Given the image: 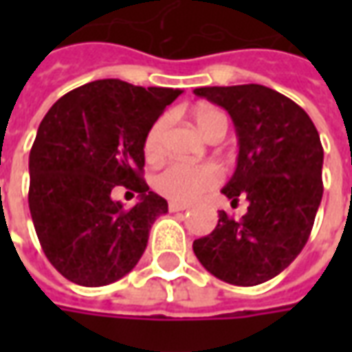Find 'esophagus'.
<instances>
[{
    "label": "esophagus",
    "instance_id": "esophagus-1",
    "mask_svg": "<svg viewBox=\"0 0 352 352\" xmlns=\"http://www.w3.org/2000/svg\"><path fill=\"white\" fill-rule=\"evenodd\" d=\"M169 211H173V213H177V211H184V209H188V204H181V201H169Z\"/></svg>",
    "mask_w": 352,
    "mask_h": 352
}]
</instances>
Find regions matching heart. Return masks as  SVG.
I'll list each match as a JSON object with an SVG mask.
<instances>
[{"label": "heart", "instance_id": "obj_1", "mask_svg": "<svg viewBox=\"0 0 352 352\" xmlns=\"http://www.w3.org/2000/svg\"><path fill=\"white\" fill-rule=\"evenodd\" d=\"M198 130L207 139L214 135H224L228 128L226 115L213 107H199L194 115ZM169 126V116H160L156 122L148 128L145 138V156L148 160H158L164 154V138ZM154 188L162 196L188 204L198 199L201 194L213 190L221 183V171L213 164H188V162H169L154 175Z\"/></svg>", "mask_w": 352, "mask_h": 352}]
</instances>
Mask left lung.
Segmentation results:
<instances>
[{
  "instance_id": "1",
  "label": "left lung",
  "mask_w": 352,
  "mask_h": 352,
  "mask_svg": "<svg viewBox=\"0 0 352 352\" xmlns=\"http://www.w3.org/2000/svg\"><path fill=\"white\" fill-rule=\"evenodd\" d=\"M196 96L228 111L239 143L237 166L222 194L241 219L219 211V224L194 241V254L217 279L254 287L279 275L309 239L322 199V145L309 115L262 85L204 87Z\"/></svg>"
}]
</instances>
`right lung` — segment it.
Instances as JSON below:
<instances>
[{
  "label": "right lung",
  "instance_id": "add662e5",
  "mask_svg": "<svg viewBox=\"0 0 352 352\" xmlns=\"http://www.w3.org/2000/svg\"><path fill=\"white\" fill-rule=\"evenodd\" d=\"M183 90L88 82L62 96L39 124L30 151V213L43 252L80 287H103L130 273L168 201L143 179L145 138ZM115 186L138 191L126 210Z\"/></svg>",
  "mask_w": 352,
  "mask_h": 352
}]
</instances>
